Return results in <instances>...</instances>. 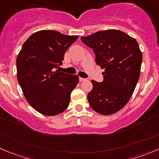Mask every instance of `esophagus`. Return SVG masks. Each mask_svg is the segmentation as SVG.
Wrapping results in <instances>:
<instances>
[{
    "mask_svg": "<svg viewBox=\"0 0 159 159\" xmlns=\"http://www.w3.org/2000/svg\"><path fill=\"white\" fill-rule=\"evenodd\" d=\"M79 81H86V79L85 78H79Z\"/></svg>",
    "mask_w": 159,
    "mask_h": 159,
    "instance_id": "obj_1",
    "label": "esophagus"
}]
</instances>
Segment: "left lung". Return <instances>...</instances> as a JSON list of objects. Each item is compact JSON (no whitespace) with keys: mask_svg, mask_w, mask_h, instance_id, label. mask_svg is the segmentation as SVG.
Listing matches in <instances>:
<instances>
[{"mask_svg":"<svg viewBox=\"0 0 159 159\" xmlns=\"http://www.w3.org/2000/svg\"><path fill=\"white\" fill-rule=\"evenodd\" d=\"M81 39L93 49L95 62L105 70L102 82L92 80L89 105L102 115L116 113L128 102L139 79L142 62L139 45L134 38L116 29L98 31Z\"/></svg>","mask_w":159,"mask_h":159,"instance_id":"left-lung-1","label":"left lung"}]
</instances>
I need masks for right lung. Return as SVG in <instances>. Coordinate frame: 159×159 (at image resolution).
<instances>
[{
    "mask_svg": "<svg viewBox=\"0 0 159 159\" xmlns=\"http://www.w3.org/2000/svg\"><path fill=\"white\" fill-rule=\"evenodd\" d=\"M78 38L41 30L23 44L16 60L17 78L25 98L37 112L56 116L68 107L79 78L55 69L62 64L66 50Z\"/></svg>",
    "mask_w": 159,
    "mask_h": 159,
    "instance_id": "add662e5",
    "label": "right lung"
}]
</instances>
